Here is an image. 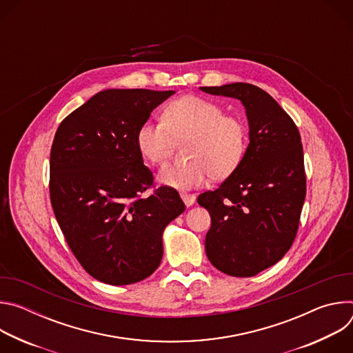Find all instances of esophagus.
<instances>
[{"label": "esophagus", "instance_id": "34e87169", "mask_svg": "<svg viewBox=\"0 0 353 353\" xmlns=\"http://www.w3.org/2000/svg\"><path fill=\"white\" fill-rule=\"evenodd\" d=\"M181 199L184 201V204L187 207H191L195 203V195L194 194H188V192H180Z\"/></svg>", "mask_w": 353, "mask_h": 353}]
</instances>
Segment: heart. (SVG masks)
<instances>
[{
    "mask_svg": "<svg viewBox=\"0 0 353 353\" xmlns=\"http://www.w3.org/2000/svg\"><path fill=\"white\" fill-rule=\"evenodd\" d=\"M184 139L187 159L163 166L158 174L162 184L180 190L233 174L245 155L248 130L241 117L226 114L212 100L187 94L165 106L162 121H146L137 131L139 154L152 165L166 162L176 142Z\"/></svg>",
    "mask_w": 353,
    "mask_h": 353,
    "instance_id": "heart-1",
    "label": "heart"
}]
</instances>
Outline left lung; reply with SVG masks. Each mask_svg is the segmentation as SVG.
<instances>
[{"label":"left lung","mask_w":353,"mask_h":353,"mask_svg":"<svg viewBox=\"0 0 353 353\" xmlns=\"http://www.w3.org/2000/svg\"><path fill=\"white\" fill-rule=\"evenodd\" d=\"M201 90L239 99L250 127L240 166L216 190L198 196L211 215L207 257L230 276H254L294 241L306 198L303 145L294 121L261 88L236 82Z\"/></svg>","instance_id":"obj_1"}]
</instances>
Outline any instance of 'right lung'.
Returning <instances> with one entry per match:
<instances>
[{"label":"right lung","mask_w":353,"mask_h":353,"mask_svg":"<svg viewBox=\"0 0 353 353\" xmlns=\"http://www.w3.org/2000/svg\"><path fill=\"white\" fill-rule=\"evenodd\" d=\"M174 90L106 89L68 114L50 152V201L82 268L109 285L152 275L163 256L162 234L185 205L154 174L137 131Z\"/></svg>","instance_id":"right-lung-1"}]
</instances>
